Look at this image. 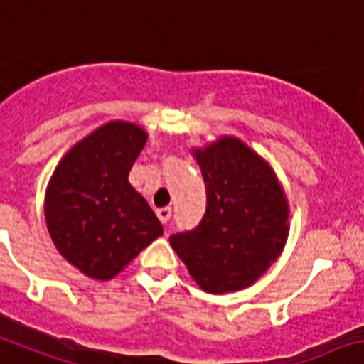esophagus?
Here are the masks:
<instances>
[{
    "instance_id": "1",
    "label": "esophagus",
    "mask_w": 364,
    "mask_h": 364,
    "mask_svg": "<svg viewBox=\"0 0 364 364\" xmlns=\"http://www.w3.org/2000/svg\"><path fill=\"white\" fill-rule=\"evenodd\" d=\"M157 216L159 220H161V223H168L169 220H171V209L169 207H164V209H159L157 210Z\"/></svg>"
}]
</instances>
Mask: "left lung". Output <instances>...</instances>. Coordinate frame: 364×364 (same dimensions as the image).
I'll return each instance as SVG.
<instances>
[{
	"mask_svg": "<svg viewBox=\"0 0 364 364\" xmlns=\"http://www.w3.org/2000/svg\"><path fill=\"white\" fill-rule=\"evenodd\" d=\"M207 189L196 228L169 237L207 293L248 288L277 261L289 234V203L268 161L234 136L193 148Z\"/></svg>",
	"mask_w": 364,
	"mask_h": 364,
	"instance_id": "1",
	"label": "left lung"
}]
</instances>
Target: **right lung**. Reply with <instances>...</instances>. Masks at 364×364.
Wrapping results in <instances>:
<instances>
[{
	"label": "right lung",
	"mask_w": 364,
	"mask_h": 364,
	"mask_svg": "<svg viewBox=\"0 0 364 364\" xmlns=\"http://www.w3.org/2000/svg\"><path fill=\"white\" fill-rule=\"evenodd\" d=\"M148 141L116 119L78 141L55 168L44 196L48 232L62 257L95 280H110L157 240L161 221L128 173Z\"/></svg>",
	"instance_id": "right-lung-1"
}]
</instances>
